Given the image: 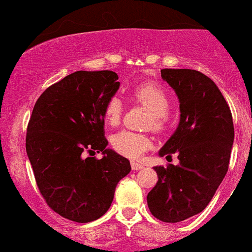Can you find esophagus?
<instances>
[{
    "instance_id": "obj_1",
    "label": "esophagus",
    "mask_w": 252,
    "mask_h": 252,
    "mask_svg": "<svg viewBox=\"0 0 252 252\" xmlns=\"http://www.w3.org/2000/svg\"><path fill=\"white\" fill-rule=\"evenodd\" d=\"M131 168L132 170H141L144 168V165L141 163H137V161H131Z\"/></svg>"
}]
</instances>
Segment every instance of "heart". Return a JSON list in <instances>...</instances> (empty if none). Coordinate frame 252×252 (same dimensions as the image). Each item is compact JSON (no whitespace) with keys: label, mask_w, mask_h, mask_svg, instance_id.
Here are the masks:
<instances>
[{"label":"heart","mask_w":252,"mask_h":252,"mask_svg":"<svg viewBox=\"0 0 252 252\" xmlns=\"http://www.w3.org/2000/svg\"><path fill=\"white\" fill-rule=\"evenodd\" d=\"M131 98L136 103L142 104L152 113V127L160 129L164 127L166 120V113L169 111V99L164 89L156 83H142L132 91ZM123 114V103L120 99L111 98L104 109V119L110 126L120 123ZM111 147L118 153L128 158H139L151 147V139L142 133L123 131L111 136Z\"/></svg>","instance_id":"1"}]
</instances>
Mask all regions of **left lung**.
<instances>
[{"label":"left lung","mask_w":252,"mask_h":252,"mask_svg":"<svg viewBox=\"0 0 252 252\" xmlns=\"http://www.w3.org/2000/svg\"><path fill=\"white\" fill-rule=\"evenodd\" d=\"M179 99L180 121L159 156H178V165L154 166L158 183L147 196L151 213L178 223L207 207L223 181L234 142L230 109L211 78L195 69H161Z\"/></svg>","instance_id":"8db88e82"}]
</instances>
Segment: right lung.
Masks as SVG:
<instances>
[{"label":"right lung","instance_id":"1","mask_svg":"<svg viewBox=\"0 0 252 252\" xmlns=\"http://www.w3.org/2000/svg\"><path fill=\"white\" fill-rule=\"evenodd\" d=\"M113 71H77L36 100L26 149L42 197L56 213L88 223L108 212L129 160L106 148L104 109L120 88ZM100 151L101 159L85 158Z\"/></svg>","mask_w":252,"mask_h":252}]
</instances>
